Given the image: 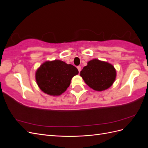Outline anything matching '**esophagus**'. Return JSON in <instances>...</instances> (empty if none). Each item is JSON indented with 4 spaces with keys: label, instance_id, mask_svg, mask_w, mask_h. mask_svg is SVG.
<instances>
[{
    "label": "esophagus",
    "instance_id": "34e87169",
    "mask_svg": "<svg viewBox=\"0 0 148 148\" xmlns=\"http://www.w3.org/2000/svg\"><path fill=\"white\" fill-rule=\"evenodd\" d=\"M77 69H78V70L79 71V72H80V71H81V70H82V67L80 66H77Z\"/></svg>",
    "mask_w": 148,
    "mask_h": 148
}]
</instances>
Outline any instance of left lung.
<instances>
[{"label": "left lung", "instance_id": "left-lung-1", "mask_svg": "<svg viewBox=\"0 0 148 148\" xmlns=\"http://www.w3.org/2000/svg\"><path fill=\"white\" fill-rule=\"evenodd\" d=\"M84 82L92 89L102 91L110 88L116 78L114 66L108 62L93 59L80 71Z\"/></svg>", "mask_w": 148, "mask_h": 148}]
</instances>
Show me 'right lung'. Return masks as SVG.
Instances as JSON below:
<instances>
[{"label": "right lung", "instance_id": "1", "mask_svg": "<svg viewBox=\"0 0 148 148\" xmlns=\"http://www.w3.org/2000/svg\"><path fill=\"white\" fill-rule=\"evenodd\" d=\"M78 70L71 64L59 60L47 61L36 72V80L39 88L51 96H60L70 86L71 79Z\"/></svg>", "mask_w": 148, "mask_h": 148}]
</instances>
